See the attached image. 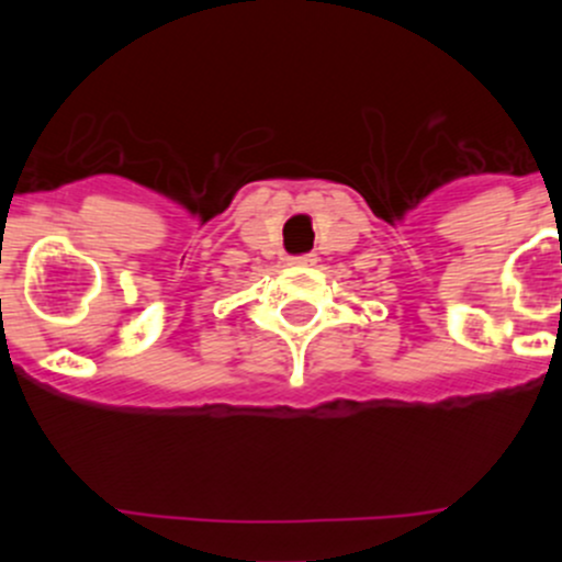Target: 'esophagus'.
<instances>
[{"label": "esophagus", "mask_w": 562, "mask_h": 562, "mask_svg": "<svg viewBox=\"0 0 562 562\" xmlns=\"http://www.w3.org/2000/svg\"><path fill=\"white\" fill-rule=\"evenodd\" d=\"M317 258L315 255H296V258H291V266H299V269H304V266H315Z\"/></svg>", "instance_id": "esophagus-1"}]
</instances>
